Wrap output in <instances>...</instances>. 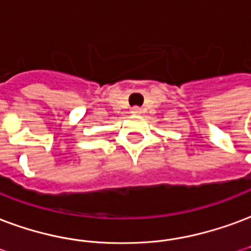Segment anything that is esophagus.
Wrapping results in <instances>:
<instances>
[{
    "label": "esophagus",
    "instance_id": "esophagus-1",
    "mask_svg": "<svg viewBox=\"0 0 251 251\" xmlns=\"http://www.w3.org/2000/svg\"><path fill=\"white\" fill-rule=\"evenodd\" d=\"M131 113L137 116V114H141V113H142V110H141L138 106H135V107H133V109H131Z\"/></svg>",
    "mask_w": 251,
    "mask_h": 251
}]
</instances>
